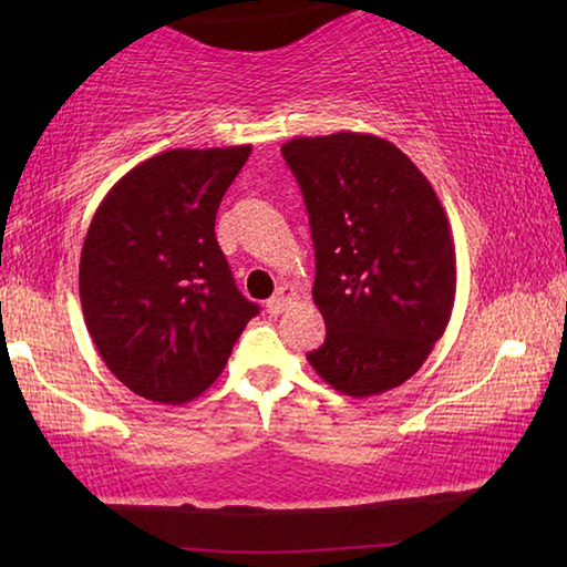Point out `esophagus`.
I'll return each mask as SVG.
<instances>
[{
	"label": "esophagus",
	"instance_id": "34e87169",
	"mask_svg": "<svg viewBox=\"0 0 567 567\" xmlns=\"http://www.w3.org/2000/svg\"><path fill=\"white\" fill-rule=\"evenodd\" d=\"M295 300H297V295H295L292 287H280V290H277V292L270 297V300H267V312H270V315H280V312L287 310V307L295 305Z\"/></svg>",
	"mask_w": 567,
	"mask_h": 567
}]
</instances>
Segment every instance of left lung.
<instances>
[{
  "label": "left lung",
  "mask_w": 567,
  "mask_h": 567,
  "mask_svg": "<svg viewBox=\"0 0 567 567\" xmlns=\"http://www.w3.org/2000/svg\"><path fill=\"white\" fill-rule=\"evenodd\" d=\"M282 157L310 217L312 300L328 328L307 362L342 395L402 385L455 302V245L433 185L375 134L295 137Z\"/></svg>",
  "instance_id": "1"
}]
</instances>
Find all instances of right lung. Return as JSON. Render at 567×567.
Returning a JSON list of instances; mask_svg holds the SVG:
<instances>
[{"instance_id": "add662e5", "label": "right lung", "mask_w": 567, "mask_h": 567, "mask_svg": "<svg viewBox=\"0 0 567 567\" xmlns=\"http://www.w3.org/2000/svg\"><path fill=\"white\" fill-rule=\"evenodd\" d=\"M252 147L169 150L130 169L94 213L80 260L87 330L140 398L189 402L260 312L215 237L217 207Z\"/></svg>"}]
</instances>
